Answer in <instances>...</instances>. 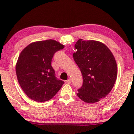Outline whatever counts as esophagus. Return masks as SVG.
<instances>
[{
    "mask_svg": "<svg viewBox=\"0 0 134 134\" xmlns=\"http://www.w3.org/2000/svg\"><path fill=\"white\" fill-rule=\"evenodd\" d=\"M66 83H68V84H70L71 83V79H68L67 80H66Z\"/></svg>",
    "mask_w": 134,
    "mask_h": 134,
    "instance_id": "1",
    "label": "esophagus"
}]
</instances>
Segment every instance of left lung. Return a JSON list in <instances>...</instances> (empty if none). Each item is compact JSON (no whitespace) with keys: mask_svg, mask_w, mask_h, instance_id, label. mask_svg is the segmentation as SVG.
I'll return each instance as SVG.
<instances>
[{"mask_svg":"<svg viewBox=\"0 0 134 134\" xmlns=\"http://www.w3.org/2000/svg\"><path fill=\"white\" fill-rule=\"evenodd\" d=\"M72 54L80 69L83 85L77 93L86 103L99 102L109 94L117 77V65L110 49L103 43L80 39Z\"/></svg>","mask_w":134,"mask_h":134,"instance_id":"1","label":"left lung"}]
</instances>
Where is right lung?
I'll return each mask as SVG.
<instances>
[{
	"mask_svg": "<svg viewBox=\"0 0 134 134\" xmlns=\"http://www.w3.org/2000/svg\"><path fill=\"white\" fill-rule=\"evenodd\" d=\"M64 45L53 40L33 42L20 54L16 65L18 82L33 100L43 102L51 99L64 82L56 77L51 66L53 56Z\"/></svg>",
	"mask_w": 134,
	"mask_h": 134,
	"instance_id": "1",
	"label": "right lung"
}]
</instances>
